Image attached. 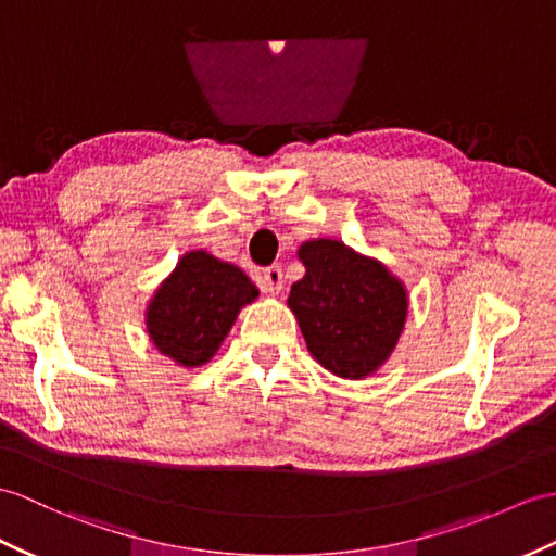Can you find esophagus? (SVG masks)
I'll use <instances>...</instances> for the list:
<instances>
[{
	"mask_svg": "<svg viewBox=\"0 0 556 556\" xmlns=\"http://www.w3.org/2000/svg\"><path fill=\"white\" fill-rule=\"evenodd\" d=\"M261 283H263V291L277 295V293L283 289V275H281V267L273 265V267L263 269V279H261Z\"/></svg>",
	"mask_w": 556,
	"mask_h": 556,
	"instance_id": "esophagus-1",
	"label": "esophagus"
}]
</instances>
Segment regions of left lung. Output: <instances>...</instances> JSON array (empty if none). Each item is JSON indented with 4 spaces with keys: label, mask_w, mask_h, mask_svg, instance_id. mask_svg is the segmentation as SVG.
Returning <instances> with one entry per match:
<instances>
[{
    "label": "left lung",
    "mask_w": 556,
    "mask_h": 556,
    "mask_svg": "<svg viewBox=\"0 0 556 556\" xmlns=\"http://www.w3.org/2000/svg\"><path fill=\"white\" fill-rule=\"evenodd\" d=\"M295 255L305 275L293 281L287 305L309 355L341 379H367L389 363L405 329V281L339 239H307Z\"/></svg>",
    "instance_id": "8db88e82"
}]
</instances>
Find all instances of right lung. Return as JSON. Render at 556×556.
<instances>
[{"label":"right lung","mask_w":556,"mask_h":556,"mask_svg":"<svg viewBox=\"0 0 556 556\" xmlns=\"http://www.w3.org/2000/svg\"><path fill=\"white\" fill-rule=\"evenodd\" d=\"M261 291L241 267L203 249L187 251L147 303L144 325L156 351L177 367L211 363L243 305Z\"/></svg>","instance_id":"add662e5"}]
</instances>
